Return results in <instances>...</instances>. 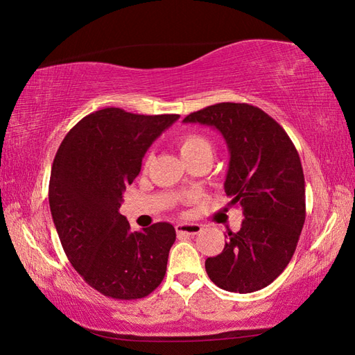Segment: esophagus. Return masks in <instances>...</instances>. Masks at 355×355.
I'll return each instance as SVG.
<instances>
[{"mask_svg": "<svg viewBox=\"0 0 355 355\" xmlns=\"http://www.w3.org/2000/svg\"><path fill=\"white\" fill-rule=\"evenodd\" d=\"M175 230L180 236H192V235H198V233L202 230L200 224H193V223H180L175 225Z\"/></svg>", "mask_w": 355, "mask_h": 355, "instance_id": "34e87169", "label": "esophagus"}]
</instances>
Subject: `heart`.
<instances>
[{"mask_svg": "<svg viewBox=\"0 0 355 355\" xmlns=\"http://www.w3.org/2000/svg\"><path fill=\"white\" fill-rule=\"evenodd\" d=\"M178 150L182 154L183 160L184 158H189L193 155L206 154L212 157L214 146L207 137L201 134H186L182 139L178 140Z\"/></svg>", "mask_w": 355, "mask_h": 355, "instance_id": "b5f03b06", "label": "heart"}]
</instances>
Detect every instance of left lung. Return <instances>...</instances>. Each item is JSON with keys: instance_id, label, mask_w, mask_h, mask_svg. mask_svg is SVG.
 Segmentation results:
<instances>
[{"instance_id": "8db88e82", "label": "left lung", "mask_w": 355, "mask_h": 355, "mask_svg": "<svg viewBox=\"0 0 355 355\" xmlns=\"http://www.w3.org/2000/svg\"><path fill=\"white\" fill-rule=\"evenodd\" d=\"M184 123L214 126L227 143L224 189L243 207L241 229L206 271L225 291L253 293L270 285L293 258L305 223V178L288 134L248 103L223 102L186 116Z\"/></svg>"}]
</instances>
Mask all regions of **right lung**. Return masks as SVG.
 <instances>
[{"label":"right lung","mask_w":355,"mask_h":355,"mask_svg":"<svg viewBox=\"0 0 355 355\" xmlns=\"http://www.w3.org/2000/svg\"><path fill=\"white\" fill-rule=\"evenodd\" d=\"M178 114L103 108L74 125L59 146L49 184L50 212L67 258L103 296L141 299L162 284L175 229L131 232L119 209L148 148Z\"/></svg>","instance_id":"right-lung-1"}]
</instances>
